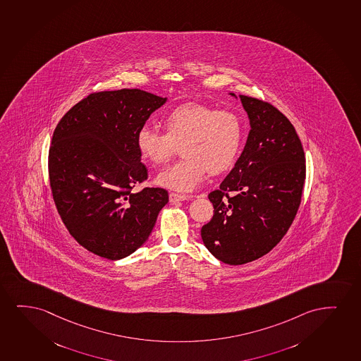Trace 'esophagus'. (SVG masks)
<instances>
[{"instance_id": "34e87169", "label": "esophagus", "mask_w": 361, "mask_h": 361, "mask_svg": "<svg viewBox=\"0 0 361 361\" xmlns=\"http://www.w3.org/2000/svg\"><path fill=\"white\" fill-rule=\"evenodd\" d=\"M188 198H190V196H186V195H178V193L171 192L169 195V200H170L171 203H175V202L178 201H186Z\"/></svg>"}]
</instances>
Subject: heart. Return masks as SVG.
Segmentation results:
<instances>
[{
  "mask_svg": "<svg viewBox=\"0 0 361 361\" xmlns=\"http://www.w3.org/2000/svg\"><path fill=\"white\" fill-rule=\"evenodd\" d=\"M163 126L165 133L141 127L137 132V149L143 159L160 166L181 145L183 159L155 180L159 186L180 192L198 188L208 171L220 175L233 168L244 140V125L238 114L206 104L178 105L165 115Z\"/></svg>",
  "mask_w": 361,
  "mask_h": 361,
  "instance_id": "1",
  "label": "heart"
}]
</instances>
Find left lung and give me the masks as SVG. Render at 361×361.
I'll return each instance as SVG.
<instances>
[{
  "instance_id": "8db88e82",
  "label": "left lung",
  "mask_w": 361,
  "mask_h": 361,
  "mask_svg": "<svg viewBox=\"0 0 361 361\" xmlns=\"http://www.w3.org/2000/svg\"><path fill=\"white\" fill-rule=\"evenodd\" d=\"M239 97L251 130L234 168L208 195L214 214L201 230L209 252L231 266L262 257L283 239L306 176L304 148L291 122L267 102Z\"/></svg>"
}]
</instances>
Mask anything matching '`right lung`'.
I'll list each match as a JSON object with an SVG mask.
<instances>
[{"label": "right lung", "mask_w": 361, "mask_h": 361, "mask_svg": "<svg viewBox=\"0 0 361 361\" xmlns=\"http://www.w3.org/2000/svg\"><path fill=\"white\" fill-rule=\"evenodd\" d=\"M166 98L141 90L92 93L57 123L49 150V178L57 212L90 252L121 259L149 238L164 188L133 192L148 178L137 132Z\"/></svg>", "instance_id": "1"}]
</instances>
